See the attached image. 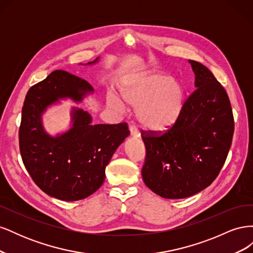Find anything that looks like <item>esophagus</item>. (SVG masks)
Segmentation results:
<instances>
[{"label": "esophagus", "instance_id": "esophagus-1", "mask_svg": "<svg viewBox=\"0 0 253 253\" xmlns=\"http://www.w3.org/2000/svg\"><path fill=\"white\" fill-rule=\"evenodd\" d=\"M129 132H131V135H132L133 137H135V138H138V137H140L139 129L137 128V126H129Z\"/></svg>", "mask_w": 253, "mask_h": 253}]
</instances>
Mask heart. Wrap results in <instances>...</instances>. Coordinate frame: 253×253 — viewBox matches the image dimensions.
<instances>
[{
  "mask_svg": "<svg viewBox=\"0 0 253 253\" xmlns=\"http://www.w3.org/2000/svg\"><path fill=\"white\" fill-rule=\"evenodd\" d=\"M126 104L136 109V117L144 128L163 132L173 126L180 117L185 93L178 82L160 73H139L126 78L120 87ZM108 102L112 108L126 111V104L115 94Z\"/></svg>",
  "mask_w": 253,
  "mask_h": 253,
  "instance_id": "obj_1",
  "label": "heart"
}]
</instances>
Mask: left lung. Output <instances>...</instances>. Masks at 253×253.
<instances>
[{"mask_svg":"<svg viewBox=\"0 0 253 253\" xmlns=\"http://www.w3.org/2000/svg\"><path fill=\"white\" fill-rule=\"evenodd\" d=\"M196 89L180 117L166 132L142 131L145 158L142 179L153 192L179 200L210 186L232 143L234 119L227 91L213 74L190 60Z\"/></svg>","mask_w":253,"mask_h":253,"instance_id":"obj_1","label":"left lung"}]
</instances>
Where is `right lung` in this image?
Masks as SVG:
<instances>
[{
    "instance_id": "1",
    "label": "right lung",
    "mask_w": 253,
    "mask_h": 253,
    "mask_svg": "<svg viewBox=\"0 0 253 253\" xmlns=\"http://www.w3.org/2000/svg\"><path fill=\"white\" fill-rule=\"evenodd\" d=\"M93 90L87 81L58 70L30 87L25 97L19 128L23 164L36 185L60 201H79L96 192L114 152L129 135L126 122L91 125L90 115L75 108L73 126L66 133L52 137L44 131L42 114L47 106L63 98L80 102Z\"/></svg>"
}]
</instances>
